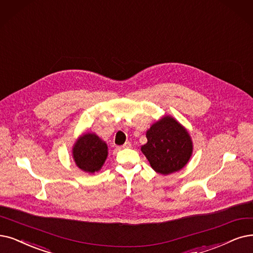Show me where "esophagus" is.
Instances as JSON below:
<instances>
[{
  "label": "esophagus",
  "mask_w": 253,
  "mask_h": 253,
  "mask_svg": "<svg viewBox=\"0 0 253 253\" xmlns=\"http://www.w3.org/2000/svg\"><path fill=\"white\" fill-rule=\"evenodd\" d=\"M130 146H132V144H130V142H126L121 147H123V148H129Z\"/></svg>",
  "instance_id": "esophagus-1"
}]
</instances>
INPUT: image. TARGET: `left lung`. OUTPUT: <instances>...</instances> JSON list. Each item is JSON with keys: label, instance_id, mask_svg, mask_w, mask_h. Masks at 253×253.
Segmentation results:
<instances>
[{"label": "left lung", "instance_id": "1", "mask_svg": "<svg viewBox=\"0 0 253 253\" xmlns=\"http://www.w3.org/2000/svg\"><path fill=\"white\" fill-rule=\"evenodd\" d=\"M146 138L147 143L141 150L158 173L170 174L188 163L193 150L192 141L174 118L165 116L157 121L147 130Z\"/></svg>", "mask_w": 253, "mask_h": 253}]
</instances>
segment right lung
<instances>
[{
    "label": "right lung",
    "mask_w": 253,
    "mask_h": 253,
    "mask_svg": "<svg viewBox=\"0 0 253 253\" xmlns=\"http://www.w3.org/2000/svg\"><path fill=\"white\" fill-rule=\"evenodd\" d=\"M73 155L77 166L85 172L93 173L102 168L108 156V147L94 134H85L77 141Z\"/></svg>",
    "instance_id": "1"
}]
</instances>
